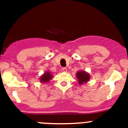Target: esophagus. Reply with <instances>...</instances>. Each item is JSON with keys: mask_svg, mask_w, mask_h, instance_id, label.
<instances>
[{"mask_svg": "<svg viewBox=\"0 0 128 128\" xmlns=\"http://www.w3.org/2000/svg\"><path fill=\"white\" fill-rule=\"evenodd\" d=\"M62 71L64 72H67V68H62Z\"/></svg>", "mask_w": 128, "mask_h": 128, "instance_id": "34e87169", "label": "esophagus"}]
</instances>
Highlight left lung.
Here are the masks:
<instances>
[{
    "label": "left lung",
    "mask_w": 128,
    "mask_h": 128,
    "mask_svg": "<svg viewBox=\"0 0 128 128\" xmlns=\"http://www.w3.org/2000/svg\"><path fill=\"white\" fill-rule=\"evenodd\" d=\"M76 77L80 85H83L87 83L90 78V74L85 70H80L77 72L76 73Z\"/></svg>",
    "instance_id": "left-lung-1"
}]
</instances>
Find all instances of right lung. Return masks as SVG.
Here are the masks:
<instances>
[{
	"label": "right lung",
	"instance_id": "1",
	"mask_svg": "<svg viewBox=\"0 0 128 128\" xmlns=\"http://www.w3.org/2000/svg\"><path fill=\"white\" fill-rule=\"evenodd\" d=\"M52 77H53V76L51 72L50 71H46L40 77V81L41 83H48L50 82V80H51Z\"/></svg>",
	"mask_w": 128,
	"mask_h": 128
}]
</instances>
